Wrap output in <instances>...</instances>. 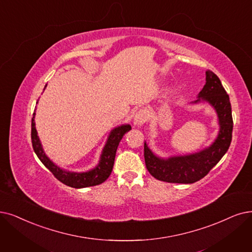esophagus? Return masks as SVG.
<instances>
[{
    "instance_id": "1",
    "label": "esophagus",
    "mask_w": 252,
    "mask_h": 252,
    "mask_svg": "<svg viewBox=\"0 0 252 252\" xmlns=\"http://www.w3.org/2000/svg\"><path fill=\"white\" fill-rule=\"evenodd\" d=\"M149 119V113L147 109H139L134 116V125H143Z\"/></svg>"
}]
</instances>
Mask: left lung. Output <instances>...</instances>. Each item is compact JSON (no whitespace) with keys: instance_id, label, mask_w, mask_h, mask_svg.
<instances>
[{"instance_id":"left-lung-1","label":"left lung","mask_w":252,"mask_h":252,"mask_svg":"<svg viewBox=\"0 0 252 252\" xmlns=\"http://www.w3.org/2000/svg\"><path fill=\"white\" fill-rule=\"evenodd\" d=\"M207 102L218 118L219 131L214 142L198 152L162 158L157 156L145 142V162L149 173L168 183L191 184L204 178L227 152L233 133V117L229 97L218 76L208 70L206 84L192 104Z\"/></svg>"}]
</instances>
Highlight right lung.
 <instances>
[{"mask_svg":"<svg viewBox=\"0 0 252 252\" xmlns=\"http://www.w3.org/2000/svg\"><path fill=\"white\" fill-rule=\"evenodd\" d=\"M47 85H45L44 90ZM38 103V101H37ZM35 113L33 114L32 118V145L33 149L37 157L40 159V161L47 167L53 175L63 184L73 187V188H85L90 186H95L103 183L104 181L112 174V170L114 167L115 157L118 146L121 142V139L123 138L126 132H128L131 126L129 124H123L118 127H115L112 131H110L107 140L105 143V146L103 147L102 153L100 155V159L98 164L87 172H70V170L63 169L57 164H55L52 160H50L47 155L45 154L44 150L42 148L41 142H40L36 126H35Z\"/></svg>","mask_w":252,"mask_h":252,"instance_id":"add662e5","label":"right lung"}]
</instances>
